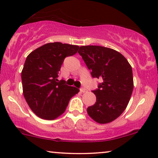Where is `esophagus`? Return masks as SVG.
Masks as SVG:
<instances>
[{"label":"esophagus","mask_w":158,"mask_h":158,"mask_svg":"<svg viewBox=\"0 0 158 158\" xmlns=\"http://www.w3.org/2000/svg\"><path fill=\"white\" fill-rule=\"evenodd\" d=\"M87 91V90H85V89H80V92L81 93H85V92H86Z\"/></svg>","instance_id":"34e87169"}]
</instances>
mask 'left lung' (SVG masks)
I'll return each instance as SVG.
<instances>
[{
  "instance_id": "left-lung-1",
  "label": "left lung",
  "mask_w": 158,
  "mask_h": 158,
  "mask_svg": "<svg viewBox=\"0 0 158 158\" xmlns=\"http://www.w3.org/2000/svg\"><path fill=\"white\" fill-rule=\"evenodd\" d=\"M82 56L93 77L102 82L92 92L96 102L87 108L89 116L99 124H108L125 110L133 90L131 65L123 55L102 46L80 47Z\"/></svg>"
}]
</instances>
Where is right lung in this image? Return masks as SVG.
Listing matches in <instances>:
<instances>
[{
  "label": "right lung",
  "instance_id": "right-lung-1",
  "mask_svg": "<svg viewBox=\"0 0 158 158\" xmlns=\"http://www.w3.org/2000/svg\"><path fill=\"white\" fill-rule=\"evenodd\" d=\"M79 46L50 42L36 48L27 56L21 73L23 95L39 117L52 120L61 116L70 99L79 89L58 81V72L64 58L75 55Z\"/></svg>",
  "mask_w": 158,
  "mask_h": 158
}]
</instances>
